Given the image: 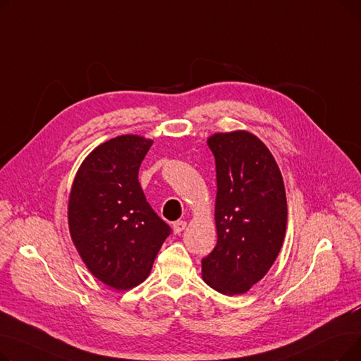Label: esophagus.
Segmentation results:
<instances>
[{"label":"esophagus","mask_w":361,"mask_h":361,"mask_svg":"<svg viewBox=\"0 0 361 361\" xmlns=\"http://www.w3.org/2000/svg\"><path fill=\"white\" fill-rule=\"evenodd\" d=\"M187 226V222L185 221H177L173 224V230H174V234H180L184 231V228Z\"/></svg>","instance_id":"1"}]
</instances>
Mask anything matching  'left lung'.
Instances as JSON below:
<instances>
[{
	"label": "left lung",
	"instance_id": "left-lung-1",
	"mask_svg": "<svg viewBox=\"0 0 361 361\" xmlns=\"http://www.w3.org/2000/svg\"><path fill=\"white\" fill-rule=\"evenodd\" d=\"M206 143L216 164L218 241L202 260V276L221 294H244L281 252L288 221L286 187L271 150L253 133H215Z\"/></svg>",
	"mask_w": 361,
	"mask_h": 361
}]
</instances>
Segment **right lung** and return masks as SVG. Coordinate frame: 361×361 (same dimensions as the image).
Returning a JSON list of instances; mask_svg holds the SVG:
<instances>
[{
	"label": "right lung",
	"mask_w": 361,
	"mask_h": 361,
	"mask_svg": "<svg viewBox=\"0 0 361 361\" xmlns=\"http://www.w3.org/2000/svg\"><path fill=\"white\" fill-rule=\"evenodd\" d=\"M154 140L121 135L83 159L68 196V230L89 272L127 291L150 274L169 226L146 202L139 168Z\"/></svg>",
	"instance_id": "right-lung-1"
}]
</instances>
